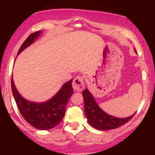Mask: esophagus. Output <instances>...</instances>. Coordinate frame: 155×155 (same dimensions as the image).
<instances>
[{"label":"esophagus","instance_id":"34e87169","mask_svg":"<svg viewBox=\"0 0 155 155\" xmlns=\"http://www.w3.org/2000/svg\"><path fill=\"white\" fill-rule=\"evenodd\" d=\"M73 88L76 91H81L84 88V81L82 76H77L73 81Z\"/></svg>","mask_w":155,"mask_h":155}]
</instances>
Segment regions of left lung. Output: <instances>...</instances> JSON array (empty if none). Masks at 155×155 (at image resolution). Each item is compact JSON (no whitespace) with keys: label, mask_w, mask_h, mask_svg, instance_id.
Returning a JSON list of instances; mask_svg holds the SVG:
<instances>
[{"label":"left lung","mask_w":155,"mask_h":155,"mask_svg":"<svg viewBox=\"0 0 155 155\" xmlns=\"http://www.w3.org/2000/svg\"><path fill=\"white\" fill-rule=\"evenodd\" d=\"M84 101V112L89 124L99 130H108L116 129L127 123L135 115L126 118H117L105 113L96 104L95 99L87 89L83 90Z\"/></svg>","instance_id":"8db88e82"}]
</instances>
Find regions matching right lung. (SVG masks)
Wrapping results in <instances>:
<instances>
[{"instance_id": "right-lung-1", "label": "right lung", "mask_w": 155, "mask_h": 155, "mask_svg": "<svg viewBox=\"0 0 155 155\" xmlns=\"http://www.w3.org/2000/svg\"><path fill=\"white\" fill-rule=\"evenodd\" d=\"M41 31L31 33L19 48L18 53L35 41L40 35ZM73 79L62 87L52 98L45 103L37 104L26 101L19 95L12 77V90L19 112L23 118L33 127L38 130H49L54 127L63 120L68 100L74 93Z\"/></svg>"}]
</instances>
